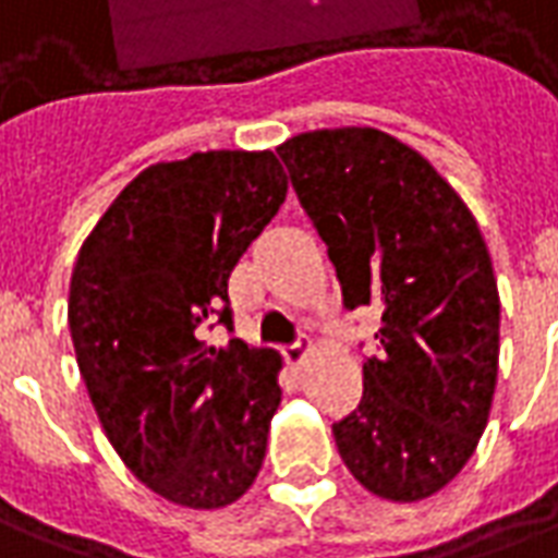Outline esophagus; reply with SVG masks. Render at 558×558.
<instances>
[{"mask_svg":"<svg viewBox=\"0 0 558 558\" xmlns=\"http://www.w3.org/2000/svg\"><path fill=\"white\" fill-rule=\"evenodd\" d=\"M311 350H314V344H311L307 338H299L295 344H290L287 350H283V356H287V362H290V365H302V362L307 360V353H311Z\"/></svg>","mask_w":558,"mask_h":558,"instance_id":"obj_1","label":"esophagus"}]
</instances>
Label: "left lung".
<instances>
[{
	"instance_id": "1",
	"label": "left lung",
	"mask_w": 558,
	"mask_h": 558,
	"mask_svg": "<svg viewBox=\"0 0 558 558\" xmlns=\"http://www.w3.org/2000/svg\"><path fill=\"white\" fill-rule=\"evenodd\" d=\"M347 311L380 307L362 401L332 426L356 481L420 501L481 441L498 377V287L477 220L428 159L368 126L278 147Z\"/></svg>"
}]
</instances>
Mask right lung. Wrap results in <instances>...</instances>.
Here are the masks:
<instances>
[{"mask_svg":"<svg viewBox=\"0 0 558 558\" xmlns=\"http://www.w3.org/2000/svg\"><path fill=\"white\" fill-rule=\"evenodd\" d=\"M283 198L271 150L157 162L77 253L69 329L89 401L126 469L174 505H232L263 469L280 356L202 332H232L229 275Z\"/></svg>","mask_w":558,"mask_h":558,"instance_id":"1","label":"right lung"}]
</instances>
